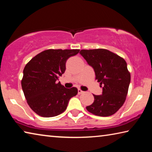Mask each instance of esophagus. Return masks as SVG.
<instances>
[{"label": "esophagus", "instance_id": "esophagus-1", "mask_svg": "<svg viewBox=\"0 0 152 152\" xmlns=\"http://www.w3.org/2000/svg\"><path fill=\"white\" fill-rule=\"evenodd\" d=\"M84 92V91H82V90H80V89H78V94H82Z\"/></svg>", "mask_w": 152, "mask_h": 152}]
</instances>
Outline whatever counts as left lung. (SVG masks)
Wrapping results in <instances>:
<instances>
[{"label": "left lung", "mask_w": 152, "mask_h": 152, "mask_svg": "<svg viewBox=\"0 0 152 152\" xmlns=\"http://www.w3.org/2000/svg\"><path fill=\"white\" fill-rule=\"evenodd\" d=\"M80 53L94 68L95 79L103 86L102 94H93L94 102L86 107L87 110L100 117L115 114L124 104L131 81L125 60L105 49L82 50Z\"/></svg>", "instance_id": "left-lung-1"}]
</instances>
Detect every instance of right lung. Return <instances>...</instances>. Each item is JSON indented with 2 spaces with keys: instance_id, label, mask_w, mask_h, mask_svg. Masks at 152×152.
<instances>
[{
  "instance_id": "right-lung-1",
  "label": "right lung",
  "mask_w": 152,
  "mask_h": 152,
  "mask_svg": "<svg viewBox=\"0 0 152 152\" xmlns=\"http://www.w3.org/2000/svg\"><path fill=\"white\" fill-rule=\"evenodd\" d=\"M79 51L50 49L38 53L25 66L22 89L27 104L36 114L43 117L57 116L78 93L76 87L66 88L57 80L66 70L67 60Z\"/></svg>"
}]
</instances>
